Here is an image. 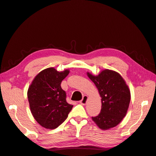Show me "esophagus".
<instances>
[{"instance_id": "obj_1", "label": "esophagus", "mask_w": 156, "mask_h": 156, "mask_svg": "<svg viewBox=\"0 0 156 156\" xmlns=\"http://www.w3.org/2000/svg\"><path fill=\"white\" fill-rule=\"evenodd\" d=\"M87 100H88V96L85 95L83 97V99L79 102H80V103H81L82 105H85L87 103Z\"/></svg>"}]
</instances>
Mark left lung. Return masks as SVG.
<instances>
[{
    "mask_svg": "<svg viewBox=\"0 0 156 156\" xmlns=\"http://www.w3.org/2000/svg\"><path fill=\"white\" fill-rule=\"evenodd\" d=\"M95 84L101 98V109L93 121L102 129L119 124L126 116L130 102V91L121 75L114 71L105 69L97 76L87 73Z\"/></svg>",
    "mask_w": 156,
    "mask_h": 156,
    "instance_id": "8db88e82",
    "label": "left lung"
}]
</instances>
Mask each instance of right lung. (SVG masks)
Instances as JSON below:
<instances>
[{
	"label": "right lung",
	"instance_id": "obj_1",
	"mask_svg": "<svg viewBox=\"0 0 156 156\" xmlns=\"http://www.w3.org/2000/svg\"><path fill=\"white\" fill-rule=\"evenodd\" d=\"M69 70L57 72L47 68L37 74L28 90L27 96L32 114L42 127L55 129L67 119L73 105L66 101V93L61 88Z\"/></svg>",
	"mask_w": 156,
	"mask_h": 156
}]
</instances>
